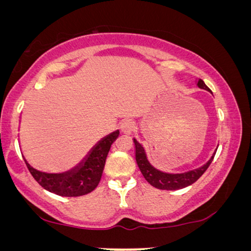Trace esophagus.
I'll return each mask as SVG.
<instances>
[{
    "label": "esophagus",
    "instance_id": "esophagus-1",
    "mask_svg": "<svg viewBox=\"0 0 251 251\" xmlns=\"http://www.w3.org/2000/svg\"><path fill=\"white\" fill-rule=\"evenodd\" d=\"M121 130L125 133H131L135 131V123L131 120H126L121 123Z\"/></svg>",
    "mask_w": 251,
    "mask_h": 251
}]
</instances>
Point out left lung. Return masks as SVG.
<instances>
[{"label":"left lung","instance_id":"8db88e82","mask_svg":"<svg viewBox=\"0 0 251 251\" xmlns=\"http://www.w3.org/2000/svg\"><path fill=\"white\" fill-rule=\"evenodd\" d=\"M198 85L201 89L210 91L207 85L204 84V82L201 80L198 81ZM135 143V149H136V161L138 164L140 171H142L143 176L152 186L159 188V190H168V191H175V190H180V188L187 187L195 183L202 175L204 174V171L208 169L210 163L214 160V155L211 156V159L208 161L204 166L199 168L197 170L190 171L186 174H180V175H170V174H164L161 171L156 170L155 168L151 166L149 161H147L145 151H144L143 146L137 142L136 139H133Z\"/></svg>","mask_w":251,"mask_h":251}]
</instances>
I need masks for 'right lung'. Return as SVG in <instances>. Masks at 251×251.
<instances>
[{
    "mask_svg": "<svg viewBox=\"0 0 251 251\" xmlns=\"http://www.w3.org/2000/svg\"><path fill=\"white\" fill-rule=\"evenodd\" d=\"M119 133L118 130L105 137L94 147L83 164L65 174L40 173L30 167L25 159L24 160L34 179L47 191L61 197H81L90 193L98 186L105 167L106 157Z\"/></svg>",
    "mask_w": 251,
    "mask_h": 251,
    "instance_id": "obj_1",
    "label": "right lung"
}]
</instances>
